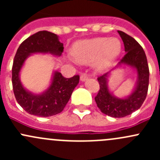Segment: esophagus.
Listing matches in <instances>:
<instances>
[{
    "label": "esophagus",
    "mask_w": 160,
    "mask_h": 160,
    "mask_svg": "<svg viewBox=\"0 0 160 160\" xmlns=\"http://www.w3.org/2000/svg\"><path fill=\"white\" fill-rule=\"evenodd\" d=\"M80 80H81V81H85V80L88 78V75H87V74H85V73H83L80 75Z\"/></svg>",
    "instance_id": "34e87169"
}]
</instances>
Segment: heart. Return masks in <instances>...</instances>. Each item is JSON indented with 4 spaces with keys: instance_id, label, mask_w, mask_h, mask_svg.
<instances>
[{
    "instance_id": "b5f03b06",
    "label": "heart",
    "mask_w": 160,
    "mask_h": 160,
    "mask_svg": "<svg viewBox=\"0 0 160 160\" xmlns=\"http://www.w3.org/2000/svg\"><path fill=\"white\" fill-rule=\"evenodd\" d=\"M121 52L122 43L118 38L98 37L76 43L72 54L79 63L90 64L95 61L97 68L102 70L118 57Z\"/></svg>"
}]
</instances>
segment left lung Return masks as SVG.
<instances>
[{"instance_id": "left-lung-1", "label": "left lung", "mask_w": 160, "mask_h": 160, "mask_svg": "<svg viewBox=\"0 0 160 160\" xmlns=\"http://www.w3.org/2000/svg\"><path fill=\"white\" fill-rule=\"evenodd\" d=\"M126 52L118 65L125 64L134 67L137 71L136 88L128 98L121 99L112 95L108 87V72L98 77L100 90L95 97V101L101 111L113 118H122L137 111L146 100L149 88V70L146 53L139 43L124 32L118 31Z\"/></svg>"}]
</instances>
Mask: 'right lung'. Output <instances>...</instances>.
Instances as JSON below:
<instances>
[{"instance_id":"right-lung-1","label":"right lung","mask_w":160,"mask_h":160,"mask_svg":"<svg viewBox=\"0 0 160 160\" xmlns=\"http://www.w3.org/2000/svg\"><path fill=\"white\" fill-rule=\"evenodd\" d=\"M63 44L58 36L48 31H40L22 42L17 50L12 66V86L16 101L28 114L39 117H50L59 114L70 100L77 86L80 76L65 78L59 72H54L48 90L42 94H34L24 88L19 79V72L25 59L32 53H50L61 56Z\"/></svg>"}]
</instances>
